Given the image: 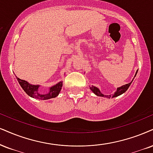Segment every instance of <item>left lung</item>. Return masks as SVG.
<instances>
[{"instance_id": "obj_1", "label": "left lung", "mask_w": 153, "mask_h": 153, "mask_svg": "<svg viewBox=\"0 0 153 153\" xmlns=\"http://www.w3.org/2000/svg\"><path fill=\"white\" fill-rule=\"evenodd\" d=\"M137 73V71H136V73H135V76H136ZM135 76H134V78H135ZM134 78H133V79H134ZM133 80H132V82H133ZM132 82L128 83V84H126V85H123V86H120V87H118V88H117L116 91L115 92V93L113 94V95H104V94H103L101 91H100V90L99 89V88H98L97 87H96V86H91V87H90V89H91V91L96 94V95L98 96V97H105V98H108V99H110L111 97V98H114V97H118V96L121 95V94L125 93V92L128 90V88H129V86L131 84Z\"/></svg>"}]
</instances>
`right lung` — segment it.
<instances>
[{"label":"right lung","instance_id":"obj_1","mask_svg":"<svg viewBox=\"0 0 153 153\" xmlns=\"http://www.w3.org/2000/svg\"><path fill=\"white\" fill-rule=\"evenodd\" d=\"M17 80H18L20 85L21 86L22 89L28 96L40 100H48L56 97L59 95L62 87V82H60L55 84V85L52 86V87H50V91L48 93L42 94L39 93V91H38L39 85H32L26 81L19 79L18 77H17Z\"/></svg>","mask_w":153,"mask_h":153}]
</instances>
